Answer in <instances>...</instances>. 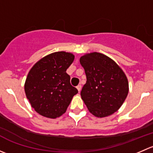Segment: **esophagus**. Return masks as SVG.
I'll return each mask as SVG.
<instances>
[{"mask_svg":"<svg viewBox=\"0 0 153 153\" xmlns=\"http://www.w3.org/2000/svg\"><path fill=\"white\" fill-rule=\"evenodd\" d=\"M76 88H77V89H78V92H80V91H81V84H79V85H78L76 86Z\"/></svg>","mask_w":153,"mask_h":153,"instance_id":"obj_1","label":"esophagus"}]
</instances>
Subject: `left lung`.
I'll return each mask as SVG.
<instances>
[{
    "instance_id": "obj_1",
    "label": "left lung",
    "mask_w": 153,
    "mask_h": 153,
    "mask_svg": "<svg viewBox=\"0 0 153 153\" xmlns=\"http://www.w3.org/2000/svg\"><path fill=\"white\" fill-rule=\"evenodd\" d=\"M80 63L86 75L81 95L88 110L97 118L112 115L122 106L129 92L123 69L112 58L97 52L84 54Z\"/></svg>"
}]
</instances>
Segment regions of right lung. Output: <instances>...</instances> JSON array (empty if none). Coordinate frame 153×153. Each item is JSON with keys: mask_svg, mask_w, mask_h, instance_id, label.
I'll return each mask as SVG.
<instances>
[{"mask_svg": "<svg viewBox=\"0 0 153 153\" xmlns=\"http://www.w3.org/2000/svg\"><path fill=\"white\" fill-rule=\"evenodd\" d=\"M74 59L71 52H55L40 59L29 70L24 84L26 96L35 112L42 116H61L78 93L66 72Z\"/></svg>", "mask_w": 153, "mask_h": 153, "instance_id": "right-lung-1", "label": "right lung"}]
</instances>
